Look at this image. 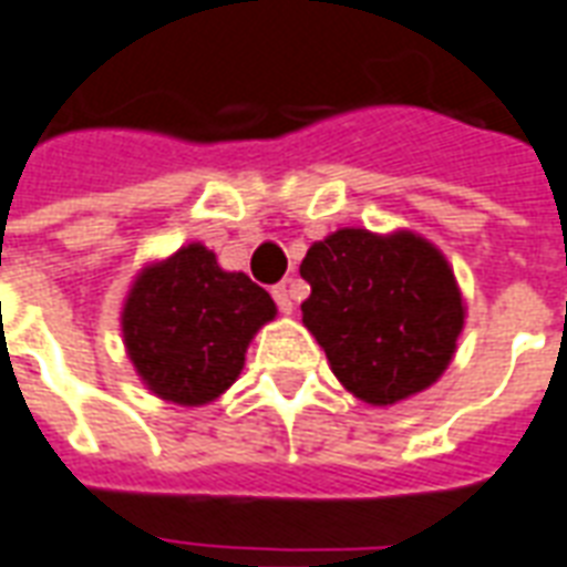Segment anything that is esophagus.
Masks as SVG:
<instances>
[{
    "label": "esophagus",
    "mask_w": 567,
    "mask_h": 567,
    "mask_svg": "<svg viewBox=\"0 0 567 567\" xmlns=\"http://www.w3.org/2000/svg\"><path fill=\"white\" fill-rule=\"evenodd\" d=\"M271 296L278 301L280 313H292V308H296V284H292V280L278 284V287L271 289Z\"/></svg>",
    "instance_id": "esophagus-1"
}]
</instances>
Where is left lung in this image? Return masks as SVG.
Here are the masks:
<instances>
[{"label": "left lung", "instance_id": "8db88e82", "mask_svg": "<svg viewBox=\"0 0 567 567\" xmlns=\"http://www.w3.org/2000/svg\"><path fill=\"white\" fill-rule=\"evenodd\" d=\"M310 284L301 322L326 349L340 385L373 406L430 389L463 331V296L436 245L398 229L343 227L301 259Z\"/></svg>", "mask_w": 567, "mask_h": 567}]
</instances>
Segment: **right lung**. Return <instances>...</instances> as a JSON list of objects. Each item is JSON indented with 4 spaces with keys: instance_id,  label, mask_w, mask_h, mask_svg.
<instances>
[{
    "instance_id": "right-lung-1",
    "label": "right lung",
    "mask_w": 567,
    "mask_h": 567,
    "mask_svg": "<svg viewBox=\"0 0 567 567\" xmlns=\"http://www.w3.org/2000/svg\"><path fill=\"white\" fill-rule=\"evenodd\" d=\"M275 313L266 289L245 271H224L194 241L140 271L122 308V338L152 394L203 406L238 380L250 340Z\"/></svg>"
}]
</instances>
